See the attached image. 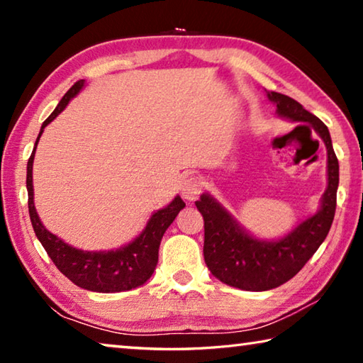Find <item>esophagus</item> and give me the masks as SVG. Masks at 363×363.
I'll use <instances>...</instances> for the list:
<instances>
[{"instance_id":"34e87169","label":"esophagus","mask_w":363,"mask_h":363,"mask_svg":"<svg viewBox=\"0 0 363 363\" xmlns=\"http://www.w3.org/2000/svg\"><path fill=\"white\" fill-rule=\"evenodd\" d=\"M201 181L199 177L195 176H190L187 179H184L182 186H181V194H182V199H186L187 201H195L199 199V195L201 194Z\"/></svg>"}]
</instances>
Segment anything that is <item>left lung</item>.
<instances>
[{
  "label": "left lung",
  "instance_id": "obj_1",
  "mask_svg": "<svg viewBox=\"0 0 363 363\" xmlns=\"http://www.w3.org/2000/svg\"><path fill=\"white\" fill-rule=\"evenodd\" d=\"M267 97L277 106L279 116L307 121L322 138L328 155V186L322 196L320 210L275 242L251 237L211 195L203 194L195 201L205 220L203 256L208 269L223 284L247 291L272 290L304 267L328 235L340 184V164L325 123L285 94L270 91Z\"/></svg>",
  "mask_w": 363,
  "mask_h": 363
}]
</instances>
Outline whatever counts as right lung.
<instances>
[{
    "label": "right lung",
    "instance_id": "1",
    "mask_svg": "<svg viewBox=\"0 0 363 363\" xmlns=\"http://www.w3.org/2000/svg\"><path fill=\"white\" fill-rule=\"evenodd\" d=\"M84 86V79H79L72 88L67 91L65 96L60 99L54 112L48 116L43 123L38 139H36L32 155L27 163V190H28V213L32 220L33 230L41 242L43 248L46 250L48 256L51 257L56 267L62 272L67 279L79 288L97 293H116L128 291L133 288L144 285L152 277L153 270L158 262V248L162 242L163 233L167 232L171 223L176 219L177 214L182 210L184 203L179 195L171 201L168 206L162 208L152 214L147 223L145 229L140 235L134 238L131 243L120 250L110 251H83L70 247L69 243L60 240L57 235L49 232L36 214V208L33 203V158L36 144L43 134V130L51 123L56 116L62 112L75 97L79 89Z\"/></svg>",
    "mask_w": 363,
    "mask_h": 363
}]
</instances>
